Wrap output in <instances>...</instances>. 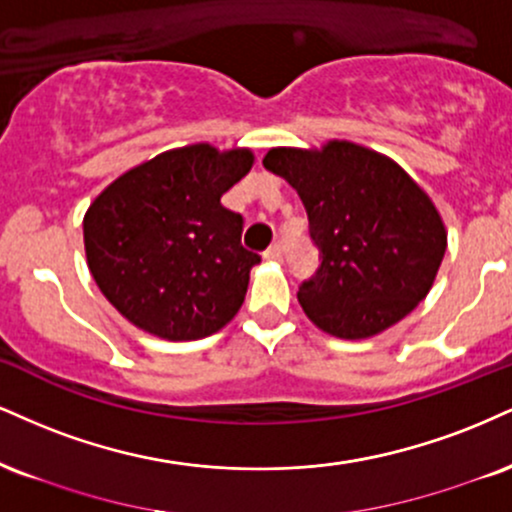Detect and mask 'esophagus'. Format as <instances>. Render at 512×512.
<instances>
[{
	"label": "esophagus",
	"mask_w": 512,
	"mask_h": 512,
	"mask_svg": "<svg viewBox=\"0 0 512 512\" xmlns=\"http://www.w3.org/2000/svg\"><path fill=\"white\" fill-rule=\"evenodd\" d=\"M281 257H283V248H281V243L269 245V248L264 250V260H269V262H281Z\"/></svg>",
	"instance_id": "obj_1"
}]
</instances>
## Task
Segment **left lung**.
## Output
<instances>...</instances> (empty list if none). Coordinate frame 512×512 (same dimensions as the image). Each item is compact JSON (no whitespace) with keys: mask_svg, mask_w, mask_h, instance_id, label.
<instances>
[{"mask_svg":"<svg viewBox=\"0 0 512 512\" xmlns=\"http://www.w3.org/2000/svg\"><path fill=\"white\" fill-rule=\"evenodd\" d=\"M262 164L298 190L310 219L322 264L298 300L319 329L346 341L377 336L427 298L446 226L393 159L329 140L322 150L274 147Z\"/></svg>","mask_w":512,"mask_h":512,"instance_id":"left-lung-1","label":"left lung"}]
</instances>
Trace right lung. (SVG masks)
Returning <instances> with one entry per match:
<instances>
[{
	"label": "right lung",
	"mask_w": 512,
	"mask_h": 512,
	"mask_svg": "<svg viewBox=\"0 0 512 512\" xmlns=\"http://www.w3.org/2000/svg\"><path fill=\"white\" fill-rule=\"evenodd\" d=\"M250 150L197 143L116 178L83 219L85 255L104 298L166 341L217 334L236 317L257 252L221 195L252 169Z\"/></svg>",
	"instance_id": "1"
}]
</instances>
